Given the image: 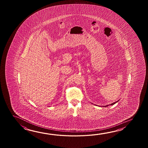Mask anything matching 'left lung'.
<instances>
[{
    "label": "left lung",
    "instance_id": "1",
    "mask_svg": "<svg viewBox=\"0 0 148 148\" xmlns=\"http://www.w3.org/2000/svg\"><path fill=\"white\" fill-rule=\"evenodd\" d=\"M118 101H116V102H115V103H112V104H110V105H114V104H115L116 103H117ZM106 106H108V105H107V106H105V107H106Z\"/></svg>",
    "mask_w": 148,
    "mask_h": 148
}]
</instances>
